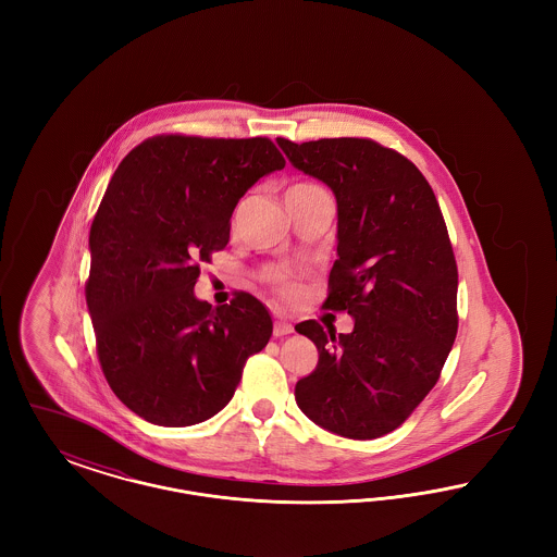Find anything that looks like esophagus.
<instances>
[{"label":"esophagus","mask_w":557,"mask_h":557,"mask_svg":"<svg viewBox=\"0 0 557 557\" xmlns=\"http://www.w3.org/2000/svg\"><path fill=\"white\" fill-rule=\"evenodd\" d=\"M292 332H294L292 323H288V321H284V319H277V321L273 323V336H275V338H282V336H286V334H292Z\"/></svg>","instance_id":"1"}]
</instances>
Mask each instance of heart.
<instances>
[{
    "mask_svg": "<svg viewBox=\"0 0 557 557\" xmlns=\"http://www.w3.org/2000/svg\"><path fill=\"white\" fill-rule=\"evenodd\" d=\"M321 187L318 184H311V182H298V184H294V186L288 189V196H294V194H309V191H319ZM273 286H275V290L280 292V294H284V296H290L292 292H294V284H292L290 280L284 275V273H275L273 275Z\"/></svg>",
    "mask_w": 557,
    "mask_h": 557,
    "instance_id": "heart-1",
    "label": "heart"
}]
</instances>
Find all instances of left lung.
<instances>
[{
  "instance_id": "left-lung-1",
  "label": "left lung",
  "mask_w": 557,
  "mask_h": 557,
  "mask_svg": "<svg viewBox=\"0 0 557 557\" xmlns=\"http://www.w3.org/2000/svg\"><path fill=\"white\" fill-rule=\"evenodd\" d=\"M277 144L336 196L338 259L323 309L355 318L350 334L315 319L296 325L319 361L294 397L334 434L384 436L434 388L457 336V263L443 212L422 171L370 137Z\"/></svg>"
}]
</instances>
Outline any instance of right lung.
<instances>
[{
	"label": "right lung",
	"instance_id": "1",
	"mask_svg": "<svg viewBox=\"0 0 557 557\" xmlns=\"http://www.w3.org/2000/svg\"><path fill=\"white\" fill-rule=\"evenodd\" d=\"M284 164L269 137L162 133L114 171L89 232L85 298L108 386L146 422L209 420L269 343L273 323L252 294L212 309L194 286L227 246L239 198Z\"/></svg>",
	"mask_w": 557,
	"mask_h": 557
}]
</instances>
